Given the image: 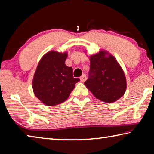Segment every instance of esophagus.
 Segmentation results:
<instances>
[{"instance_id": "34e87169", "label": "esophagus", "mask_w": 154, "mask_h": 154, "mask_svg": "<svg viewBox=\"0 0 154 154\" xmlns=\"http://www.w3.org/2000/svg\"><path fill=\"white\" fill-rule=\"evenodd\" d=\"M86 76H85V75H83L82 76H81V77H80V80H81V82H84L85 80H86Z\"/></svg>"}]
</instances>
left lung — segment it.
<instances>
[{
  "label": "left lung",
  "mask_w": 154,
  "mask_h": 154,
  "mask_svg": "<svg viewBox=\"0 0 154 154\" xmlns=\"http://www.w3.org/2000/svg\"><path fill=\"white\" fill-rule=\"evenodd\" d=\"M89 78L84 83L95 97L114 103L124 96L127 83L123 69L116 58L105 50L90 56Z\"/></svg>",
  "instance_id": "left-lung-1"
}]
</instances>
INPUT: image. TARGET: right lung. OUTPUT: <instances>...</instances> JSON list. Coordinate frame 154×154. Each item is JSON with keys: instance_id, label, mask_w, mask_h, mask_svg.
<instances>
[{"instance_id": "1", "label": "right lung", "mask_w": 154, "mask_h": 154, "mask_svg": "<svg viewBox=\"0 0 154 154\" xmlns=\"http://www.w3.org/2000/svg\"><path fill=\"white\" fill-rule=\"evenodd\" d=\"M67 52L49 51L41 58L32 79L36 98L47 106H55L67 100L79 82L72 76V68L65 64Z\"/></svg>"}]
</instances>
